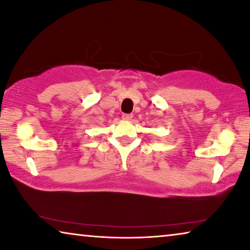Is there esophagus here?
Here are the masks:
<instances>
[{
    "label": "esophagus",
    "instance_id": "1",
    "mask_svg": "<svg viewBox=\"0 0 250 250\" xmlns=\"http://www.w3.org/2000/svg\"><path fill=\"white\" fill-rule=\"evenodd\" d=\"M131 119H132V115H128V113H124V115H122V120L130 121Z\"/></svg>",
    "mask_w": 250,
    "mask_h": 250
}]
</instances>
